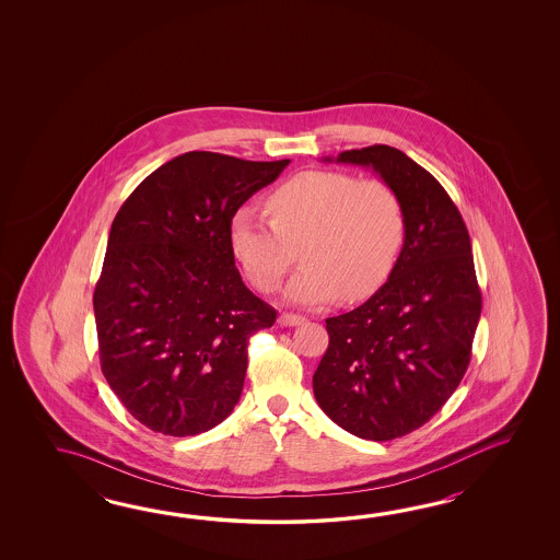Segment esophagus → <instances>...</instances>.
Masks as SVG:
<instances>
[{
	"label": "esophagus",
	"mask_w": 560,
	"mask_h": 560,
	"mask_svg": "<svg viewBox=\"0 0 560 560\" xmlns=\"http://www.w3.org/2000/svg\"><path fill=\"white\" fill-rule=\"evenodd\" d=\"M304 320H306V318H304V316H298V314H280V316H278V324H280V326H288V328L298 326V324H302Z\"/></svg>",
	"instance_id": "34e87169"
}]
</instances>
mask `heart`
<instances>
[{
	"instance_id": "obj_1",
	"label": "heart",
	"mask_w": 560,
	"mask_h": 560,
	"mask_svg": "<svg viewBox=\"0 0 560 560\" xmlns=\"http://www.w3.org/2000/svg\"><path fill=\"white\" fill-rule=\"evenodd\" d=\"M266 210L270 220L250 206L234 212L230 248L262 292L280 284L300 248L306 264L284 290L292 304L372 296L402 250V202L382 179L310 170L280 184L268 196Z\"/></svg>"
}]
</instances>
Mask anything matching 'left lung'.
<instances>
[{"instance_id": "8db88e82", "label": "left lung", "mask_w": 560, "mask_h": 560, "mask_svg": "<svg viewBox=\"0 0 560 560\" xmlns=\"http://www.w3.org/2000/svg\"><path fill=\"white\" fill-rule=\"evenodd\" d=\"M324 162L372 167L405 210V244L388 280L358 308L326 320L314 372L326 417L366 441L427 424L463 381L482 298L465 220L439 179L390 145Z\"/></svg>"}]
</instances>
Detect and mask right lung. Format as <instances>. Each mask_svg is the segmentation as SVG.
<instances>
[{"mask_svg":"<svg viewBox=\"0 0 560 560\" xmlns=\"http://www.w3.org/2000/svg\"><path fill=\"white\" fill-rule=\"evenodd\" d=\"M288 164L186 152L114 218L94 292L100 362L143 427L194 436L238 405L248 340L276 310L242 282L230 218Z\"/></svg>","mask_w":560,"mask_h":560,"instance_id":"right-lung-1","label":"right lung"}]
</instances>
